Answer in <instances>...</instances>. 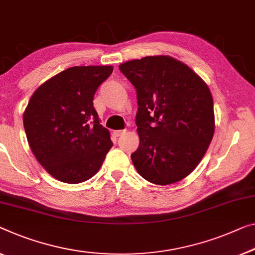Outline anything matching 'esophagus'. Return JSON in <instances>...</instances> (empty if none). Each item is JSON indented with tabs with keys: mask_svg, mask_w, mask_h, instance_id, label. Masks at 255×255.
<instances>
[{
	"mask_svg": "<svg viewBox=\"0 0 255 255\" xmlns=\"http://www.w3.org/2000/svg\"><path fill=\"white\" fill-rule=\"evenodd\" d=\"M125 132H126V129H120V130H115V131H113V134H115L116 137H119V136L125 134Z\"/></svg>",
	"mask_w": 255,
	"mask_h": 255,
	"instance_id": "34e87169",
	"label": "esophagus"
}]
</instances>
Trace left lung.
<instances>
[{"label": "left lung", "mask_w": 255, "mask_h": 255, "mask_svg": "<svg viewBox=\"0 0 255 255\" xmlns=\"http://www.w3.org/2000/svg\"><path fill=\"white\" fill-rule=\"evenodd\" d=\"M136 89L138 149L131 160L151 183L166 185L188 176L214 135L213 97L191 68L168 56H149L119 66Z\"/></svg>", "instance_id": "8db88e82"}]
</instances>
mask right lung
<instances>
[{
	"instance_id": "add662e5",
	"label": "right lung",
	"mask_w": 255,
	"mask_h": 255,
	"mask_svg": "<svg viewBox=\"0 0 255 255\" xmlns=\"http://www.w3.org/2000/svg\"><path fill=\"white\" fill-rule=\"evenodd\" d=\"M112 66H73L41 85L24 113L30 150L44 169L65 183L98 172L113 143L93 100Z\"/></svg>"
}]
</instances>
